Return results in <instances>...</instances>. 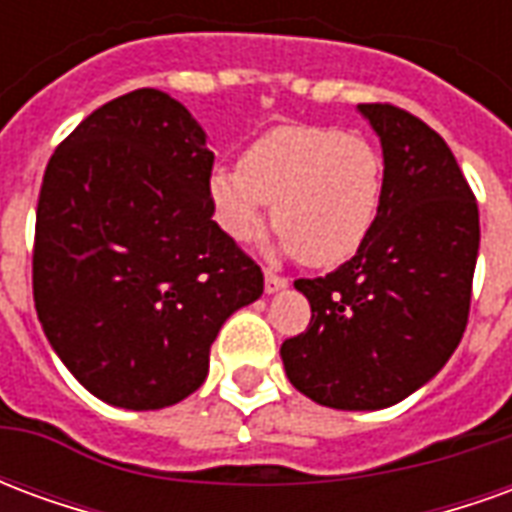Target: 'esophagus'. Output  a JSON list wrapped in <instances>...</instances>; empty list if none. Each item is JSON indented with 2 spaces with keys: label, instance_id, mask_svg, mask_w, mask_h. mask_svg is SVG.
<instances>
[{
  "label": "esophagus",
  "instance_id": "obj_1",
  "mask_svg": "<svg viewBox=\"0 0 512 512\" xmlns=\"http://www.w3.org/2000/svg\"><path fill=\"white\" fill-rule=\"evenodd\" d=\"M285 288H288V279L277 277V274L266 271V293L268 296H274V293H279V290H285Z\"/></svg>",
  "mask_w": 512,
  "mask_h": 512
}]
</instances>
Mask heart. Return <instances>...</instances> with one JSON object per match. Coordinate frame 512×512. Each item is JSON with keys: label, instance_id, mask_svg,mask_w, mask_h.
<instances>
[{"label": "heart", "instance_id": "heart-1", "mask_svg": "<svg viewBox=\"0 0 512 512\" xmlns=\"http://www.w3.org/2000/svg\"><path fill=\"white\" fill-rule=\"evenodd\" d=\"M208 194L216 222L238 244L263 233L266 208L274 205L279 249L312 268H334L376 227L384 158L362 134L279 126L246 147L238 169H213Z\"/></svg>", "mask_w": 512, "mask_h": 512}]
</instances>
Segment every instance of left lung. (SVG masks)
Masks as SVG:
<instances>
[{
    "mask_svg": "<svg viewBox=\"0 0 512 512\" xmlns=\"http://www.w3.org/2000/svg\"><path fill=\"white\" fill-rule=\"evenodd\" d=\"M384 156V202L365 246L296 279L312 318L282 343L290 384L340 411H378L447 365L469 318L480 213L447 142L389 104H359Z\"/></svg>",
    "mask_w": 512,
    "mask_h": 512,
    "instance_id": "8db88e82",
    "label": "left lung"
}]
</instances>
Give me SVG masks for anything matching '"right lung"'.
Returning <instances> with one entry per match:
<instances>
[{"label": "right lung", "mask_w": 512, "mask_h": 512, "mask_svg": "<svg viewBox=\"0 0 512 512\" xmlns=\"http://www.w3.org/2000/svg\"><path fill=\"white\" fill-rule=\"evenodd\" d=\"M213 150L189 109L134 90L73 128L40 186L32 293L73 378L109 406L200 389L224 321L263 271L213 222Z\"/></svg>", "instance_id": "obj_1"}]
</instances>
